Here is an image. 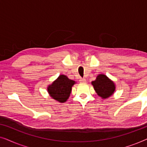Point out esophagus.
<instances>
[{
    "label": "esophagus",
    "mask_w": 147,
    "mask_h": 147,
    "mask_svg": "<svg viewBox=\"0 0 147 147\" xmlns=\"http://www.w3.org/2000/svg\"><path fill=\"white\" fill-rule=\"evenodd\" d=\"M80 82H81V83H86V80L84 79V78H83V79H82H82L80 80Z\"/></svg>",
    "instance_id": "34e87169"
}]
</instances>
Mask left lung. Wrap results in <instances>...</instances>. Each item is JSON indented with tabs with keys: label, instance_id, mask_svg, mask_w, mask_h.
<instances>
[{
	"label": "left lung",
	"instance_id": "obj_1",
	"mask_svg": "<svg viewBox=\"0 0 147 147\" xmlns=\"http://www.w3.org/2000/svg\"><path fill=\"white\" fill-rule=\"evenodd\" d=\"M98 96L102 99H107L113 95L116 90V85L114 82L104 74H98L96 79L92 82Z\"/></svg>",
	"mask_w": 147,
	"mask_h": 147
}]
</instances>
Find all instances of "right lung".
I'll list each match as a JSON object with an SVG mask.
<instances>
[{"instance_id":"right-lung-1","label":"right lung","mask_w":147,"mask_h":147,"mask_svg":"<svg viewBox=\"0 0 147 147\" xmlns=\"http://www.w3.org/2000/svg\"><path fill=\"white\" fill-rule=\"evenodd\" d=\"M75 84L76 82L69 79L67 76L61 74L47 86L48 94L56 101L64 103L69 98L72 86Z\"/></svg>"}]
</instances>
